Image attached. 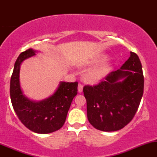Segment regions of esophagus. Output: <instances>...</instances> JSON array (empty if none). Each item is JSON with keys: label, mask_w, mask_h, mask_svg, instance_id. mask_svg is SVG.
Wrapping results in <instances>:
<instances>
[{"label": "esophagus", "mask_w": 157, "mask_h": 157, "mask_svg": "<svg viewBox=\"0 0 157 157\" xmlns=\"http://www.w3.org/2000/svg\"><path fill=\"white\" fill-rule=\"evenodd\" d=\"M77 89H78V91L80 93H81L82 91V89H83V86H82V84H80V83H79V85H78V88H77Z\"/></svg>", "instance_id": "obj_1"}]
</instances>
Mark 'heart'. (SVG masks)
Listing matches in <instances>:
<instances>
[{
  "label": "heart",
  "mask_w": 157,
  "mask_h": 157,
  "mask_svg": "<svg viewBox=\"0 0 157 157\" xmlns=\"http://www.w3.org/2000/svg\"><path fill=\"white\" fill-rule=\"evenodd\" d=\"M108 60V57L105 55H101L96 57L91 61V63L93 65H99L100 66L92 68L87 71L85 75V79L89 82H97L105 78L111 71V64L105 63Z\"/></svg>",
  "instance_id": "b5f03b06"
}]
</instances>
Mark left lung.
I'll return each mask as SVG.
<instances>
[{
  "label": "left lung",
  "instance_id": "1",
  "mask_svg": "<svg viewBox=\"0 0 157 157\" xmlns=\"http://www.w3.org/2000/svg\"><path fill=\"white\" fill-rule=\"evenodd\" d=\"M144 77L136 54L96 86H85L87 117L97 130L115 131L131 121L143 94Z\"/></svg>",
  "mask_w": 157,
  "mask_h": 157
}]
</instances>
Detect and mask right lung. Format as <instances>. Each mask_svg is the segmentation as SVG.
Wrapping results in <instances>:
<instances>
[{
  "mask_svg": "<svg viewBox=\"0 0 157 157\" xmlns=\"http://www.w3.org/2000/svg\"><path fill=\"white\" fill-rule=\"evenodd\" d=\"M32 48L22 52L16 60L10 80V97L19 120L27 128L37 134H49L61 128L74 97L77 94L78 82H61L53 94L34 101L23 94L20 84V68L26 59L35 55Z\"/></svg>",
  "mask_w": 157,
  "mask_h": 157,
  "instance_id": "right-lung-1",
  "label": "right lung"
}]
</instances>
